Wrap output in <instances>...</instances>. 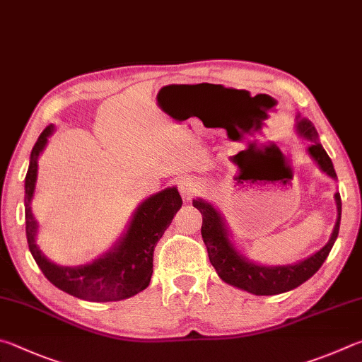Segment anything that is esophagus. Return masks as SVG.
<instances>
[{"label":"esophagus","instance_id":"esophagus-1","mask_svg":"<svg viewBox=\"0 0 362 362\" xmlns=\"http://www.w3.org/2000/svg\"><path fill=\"white\" fill-rule=\"evenodd\" d=\"M177 189H180L182 199H186V200L192 199L194 195H197L202 191L199 182L191 180V177H185V180H181L180 182H177Z\"/></svg>","mask_w":362,"mask_h":362}]
</instances>
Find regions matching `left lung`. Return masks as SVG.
I'll list each match as a JSON object with an SVG mask.
<instances>
[{"mask_svg": "<svg viewBox=\"0 0 362 362\" xmlns=\"http://www.w3.org/2000/svg\"><path fill=\"white\" fill-rule=\"evenodd\" d=\"M297 130L313 141V144L308 148V152L318 162L321 170L331 177H337L332 160L318 141V133H316L315 125L308 119L299 117V120H297ZM335 202H337L339 213L337 223H335L331 240H329L325 248H321L313 256H310L299 264L281 265V267H265V265H256L246 261L243 256H240L233 250L219 213L204 200H194V206L197 208L202 213V218H204V223H202V238H204V243L206 246L208 257H210L213 267L216 269L218 275L223 278V281L256 296H275L300 286L310 276H313L320 270L322 262L326 261L335 240H337L340 229V194H335Z\"/></svg>", "mask_w": 362, "mask_h": 362, "instance_id": "1", "label": "left lung"}]
</instances>
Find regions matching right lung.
<instances>
[{
	"mask_svg": "<svg viewBox=\"0 0 362 362\" xmlns=\"http://www.w3.org/2000/svg\"><path fill=\"white\" fill-rule=\"evenodd\" d=\"M52 130L54 125H47L37 138L25 176V224H27V242L31 256L54 286L78 299L114 302L138 294L139 291L149 286L154 248L182 205L180 192L176 187L165 189L141 204L132 219L125 237L106 256L81 267L55 265L42 256L35 243L36 223L30 206V200L35 192L37 157Z\"/></svg>",
	"mask_w": 362,
	"mask_h": 362,
	"instance_id": "right-lung-1",
	"label": "right lung"
}]
</instances>
